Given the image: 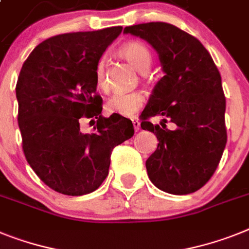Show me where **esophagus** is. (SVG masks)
<instances>
[{
    "label": "esophagus",
    "mask_w": 249,
    "mask_h": 249,
    "mask_svg": "<svg viewBox=\"0 0 249 249\" xmlns=\"http://www.w3.org/2000/svg\"><path fill=\"white\" fill-rule=\"evenodd\" d=\"M132 124H133V128H135V131H139L140 129V121L139 120H132Z\"/></svg>",
    "instance_id": "34e87169"
}]
</instances>
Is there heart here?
I'll use <instances>...</instances> for the list:
<instances>
[{"label":"heart","mask_w":249,"mask_h":249,"mask_svg":"<svg viewBox=\"0 0 249 249\" xmlns=\"http://www.w3.org/2000/svg\"><path fill=\"white\" fill-rule=\"evenodd\" d=\"M120 55L124 58L129 65L141 73L149 71L153 63V55L145 44L140 42H129L122 46L118 51ZM95 81L96 85L103 91H108V79H107L106 61L99 59L95 66ZM145 103V95L141 91L116 94L107 103V109L110 113H116L122 117H133L142 108Z\"/></svg>","instance_id":"b5f03b06"}]
</instances>
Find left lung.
<instances>
[{"label": "left lung", "instance_id": "obj_1", "mask_svg": "<svg viewBox=\"0 0 249 249\" xmlns=\"http://www.w3.org/2000/svg\"><path fill=\"white\" fill-rule=\"evenodd\" d=\"M123 33L146 40L164 72L141 113V128L159 141L146 160L147 176L168 194L196 192L215 173L227 145L220 72L200 40L172 24L146 22ZM154 115L163 116L160 125L148 121Z\"/></svg>", "mask_w": 249, "mask_h": 249}]
</instances>
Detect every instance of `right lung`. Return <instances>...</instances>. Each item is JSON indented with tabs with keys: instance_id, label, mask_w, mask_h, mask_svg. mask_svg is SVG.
<instances>
[{
	"instance_id": "obj_1",
	"label": "right lung",
	"mask_w": 249,
	"mask_h": 249,
	"mask_svg": "<svg viewBox=\"0 0 249 249\" xmlns=\"http://www.w3.org/2000/svg\"><path fill=\"white\" fill-rule=\"evenodd\" d=\"M122 26L61 34L34 48L16 84L18 128L29 165L49 188L83 196L108 176L112 150L135 133L131 120L102 116L95 66ZM95 118L92 134L79 129ZM95 122V121H94Z\"/></svg>"
}]
</instances>
